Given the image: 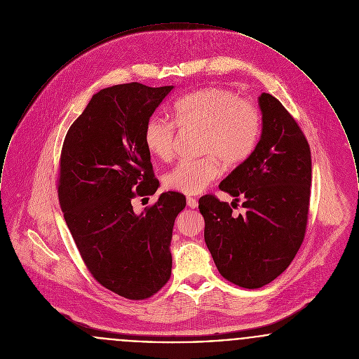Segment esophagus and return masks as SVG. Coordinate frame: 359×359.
Returning a JSON list of instances; mask_svg holds the SVG:
<instances>
[{"label": "esophagus", "mask_w": 359, "mask_h": 359, "mask_svg": "<svg viewBox=\"0 0 359 359\" xmlns=\"http://www.w3.org/2000/svg\"><path fill=\"white\" fill-rule=\"evenodd\" d=\"M187 204H188V207L191 208V209H196V208L198 207V201H197L196 198H193V197H188V198H187Z\"/></svg>", "instance_id": "esophagus-1"}]
</instances>
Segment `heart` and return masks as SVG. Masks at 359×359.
Listing matches in <instances>:
<instances>
[{
  "label": "heart",
  "instance_id": "heart-1",
  "mask_svg": "<svg viewBox=\"0 0 359 359\" xmlns=\"http://www.w3.org/2000/svg\"><path fill=\"white\" fill-rule=\"evenodd\" d=\"M175 124L182 130L201 131L200 151L207 156L182 161L165 175V187L184 194H200L226 166L243 163L258 140L261 118L257 108L232 90L209 86L182 97L172 107ZM144 146L159 161L174 151L175 130L170 123L152 117L144 128Z\"/></svg>",
  "mask_w": 359,
  "mask_h": 359
}]
</instances>
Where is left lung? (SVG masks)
Here are the masks:
<instances>
[{
  "mask_svg": "<svg viewBox=\"0 0 359 359\" xmlns=\"http://www.w3.org/2000/svg\"><path fill=\"white\" fill-rule=\"evenodd\" d=\"M262 131L254 151L219 188L243 198L245 215L215 196L198 208L204 238L219 273L229 283L255 289L277 278L304 239L312 181L309 144L296 120L271 95L258 97Z\"/></svg>",
  "mask_w": 359,
  "mask_h": 359,
  "instance_id": "obj_1",
  "label": "left lung"
}]
</instances>
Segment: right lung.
Wrapping results in <instances>:
<instances>
[{"label": "right lung", "instance_id": "obj_1", "mask_svg": "<svg viewBox=\"0 0 359 359\" xmlns=\"http://www.w3.org/2000/svg\"><path fill=\"white\" fill-rule=\"evenodd\" d=\"M174 86L137 82L101 89L72 124L60 154L57 197L79 254L95 280L130 300L151 297L171 274L170 243L181 193H162L135 213V194L159 187L144 128Z\"/></svg>", "mask_w": 359, "mask_h": 359}]
</instances>
